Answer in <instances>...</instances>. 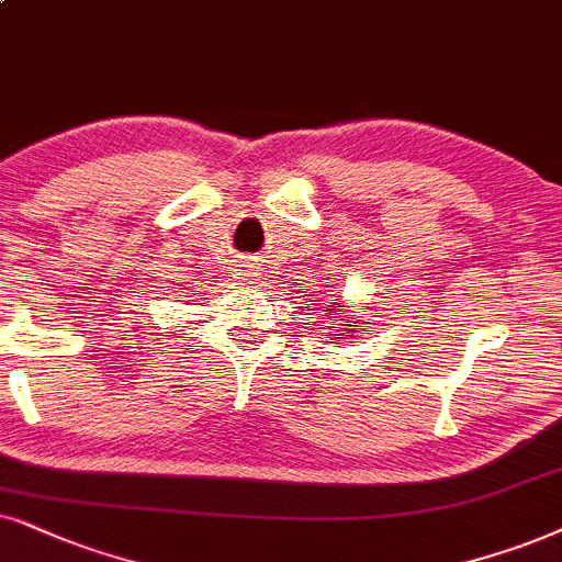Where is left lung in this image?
Segmentation results:
<instances>
[{
	"label": "left lung",
	"mask_w": 562,
	"mask_h": 562,
	"mask_svg": "<svg viewBox=\"0 0 562 562\" xmlns=\"http://www.w3.org/2000/svg\"><path fill=\"white\" fill-rule=\"evenodd\" d=\"M339 311H347V305L342 303V297H337V303L326 305V314H329L331 322H337V324L331 326V329L337 331V334H331V337H334V339H345V337H352V334H355V326H358V322H352V318L342 316V314H339Z\"/></svg>",
	"instance_id": "1"
}]
</instances>
